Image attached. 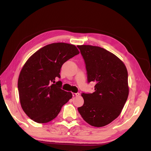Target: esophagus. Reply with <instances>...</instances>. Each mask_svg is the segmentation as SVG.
Returning <instances> with one entry per match:
<instances>
[{"instance_id":"esophagus-1","label":"esophagus","mask_w":151,"mask_h":151,"mask_svg":"<svg viewBox=\"0 0 151 151\" xmlns=\"http://www.w3.org/2000/svg\"><path fill=\"white\" fill-rule=\"evenodd\" d=\"M72 96H79V93H73Z\"/></svg>"}]
</instances>
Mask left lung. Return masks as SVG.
Returning a JSON list of instances; mask_svg holds the SVG:
<instances>
[{"mask_svg":"<svg viewBox=\"0 0 151 151\" xmlns=\"http://www.w3.org/2000/svg\"><path fill=\"white\" fill-rule=\"evenodd\" d=\"M86 63L88 83L95 82L93 93H82L83 106L78 111L89 125L101 127L120 115L129 93L128 72L115 55L103 48L78 45Z\"/></svg>","mask_w":151,"mask_h":151,"instance_id":"8db88e82","label":"left lung"}]
</instances>
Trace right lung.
<instances>
[{
  "label": "right lung",
  "mask_w": 151,
  "mask_h": 151,
  "mask_svg": "<svg viewBox=\"0 0 151 151\" xmlns=\"http://www.w3.org/2000/svg\"><path fill=\"white\" fill-rule=\"evenodd\" d=\"M74 45L49 44L38 50L22 67L17 87L21 107L31 120L47 123L56 118L72 94L61 89L60 72L62 65L79 54ZM56 84H55L54 83Z\"/></svg>",
  "instance_id": "1"
}]
</instances>
